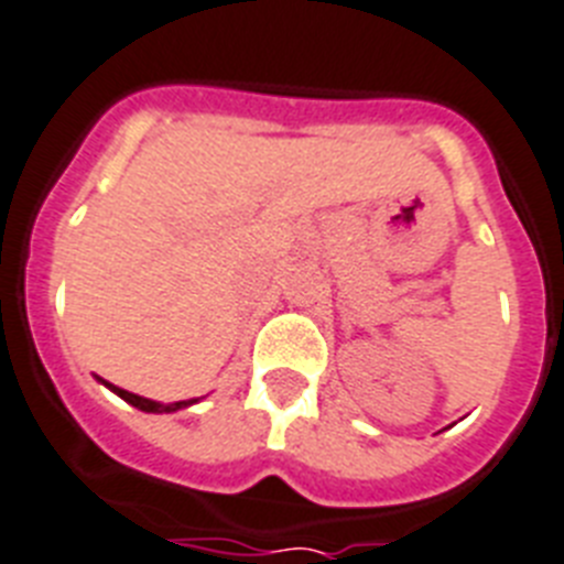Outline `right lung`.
<instances>
[{
  "label": "right lung",
  "mask_w": 564,
  "mask_h": 564,
  "mask_svg": "<svg viewBox=\"0 0 564 564\" xmlns=\"http://www.w3.org/2000/svg\"><path fill=\"white\" fill-rule=\"evenodd\" d=\"M100 383L106 386V389H111V392L118 394V398H123L126 403H132L134 409H141V412H152V415H170V412H178V409H187L193 406V403H198V398H189V400H175V403H161V400H149V398H141V394H132L126 392V389H120V386L115 383H106L104 377H97Z\"/></svg>",
  "instance_id": "add662e5"
}]
</instances>
